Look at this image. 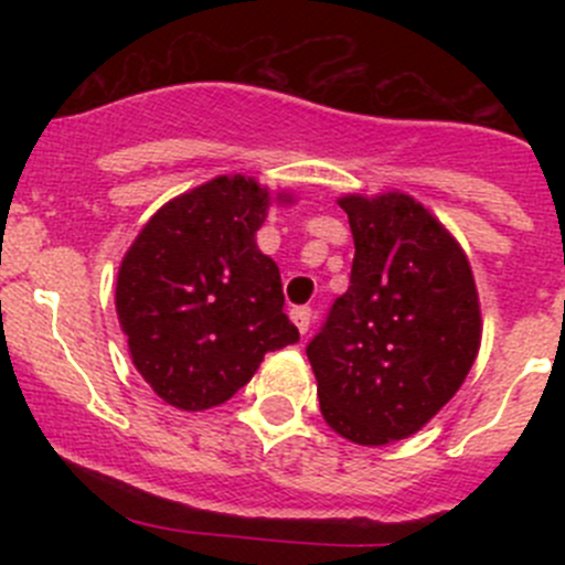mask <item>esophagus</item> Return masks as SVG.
<instances>
[{"label":"esophagus","instance_id":"1","mask_svg":"<svg viewBox=\"0 0 565 565\" xmlns=\"http://www.w3.org/2000/svg\"><path fill=\"white\" fill-rule=\"evenodd\" d=\"M311 317H315V315H311L309 306H298V309H292V322L298 324V330H300V333H303V335L309 333Z\"/></svg>","mask_w":565,"mask_h":565}]
</instances>
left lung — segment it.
Segmentation results:
<instances>
[{"mask_svg":"<svg viewBox=\"0 0 565 565\" xmlns=\"http://www.w3.org/2000/svg\"><path fill=\"white\" fill-rule=\"evenodd\" d=\"M350 289L311 339L322 418L355 446L424 429L461 388L481 347V303L457 237L404 191L347 193Z\"/></svg>","mask_w":565,"mask_h":565,"instance_id":"1","label":"left lung"}]
</instances>
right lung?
Instances as JSON below:
<instances>
[{"instance_id":"obj_1","label":"right lung","mask_w":565,"mask_h":565,"mask_svg":"<svg viewBox=\"0 0 565 565\" xmlns=\"http://www.w3.org/2000/svg\"><path fill=\"white\" fill-rule=\"evenodd\" d=\"M246 174H221L169 199L125 250L119 328L136 372L185 413L218 407L267 352L295 344L281 273L256 246L273 204H292Z\"/></svg>"}]
</instances>
